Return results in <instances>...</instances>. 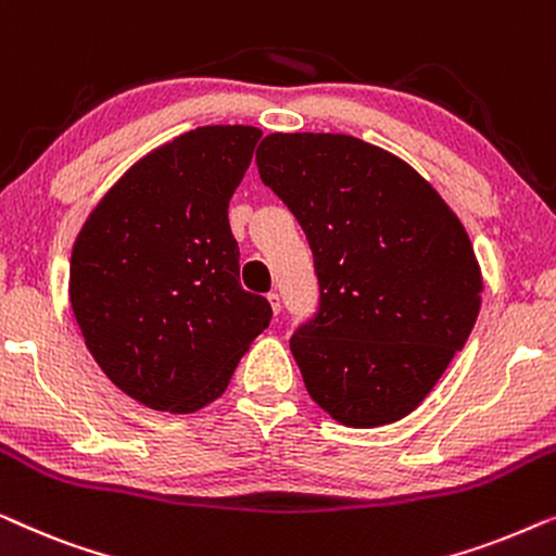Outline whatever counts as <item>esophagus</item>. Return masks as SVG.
<instances>
[{
  "instance_id": "1",
  "label": "esophagus",
  "mask_w": 556,
  "mask_h": 556,
  "mask_svg": "<svg viewBox=\"0 0 556 556\" xmlns=\"http://www.w3.org/2000/svg\"><path fill=\"white\" fill-rule=\"evenodd\" d=\"M268 301H270V308H273V314H280V295L276 293V291H270L268 293Z\"/></svg>"
}]
</instances>
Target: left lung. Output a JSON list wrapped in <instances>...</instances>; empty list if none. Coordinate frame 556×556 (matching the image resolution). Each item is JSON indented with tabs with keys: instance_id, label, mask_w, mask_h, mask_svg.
I'll list each match as a JSON object with an SVG mask.
<instances>
[{
	"instance_id": "8db88e82",
	"label": "left lung",
	"mask_w": 556,
	"mask_h": 556,
	"mask_svg": "<svg viewBox=\"0 0 556 556\" xmlns=\"http://www.w3.org/2000/svg\"><path fill=\"white\" fill-rule=\"evenodd\" d=\"M255 162L314 253L318 306L291 337L308 394L352 428L409 415L481 308L460 219L413 166L354 136L270 134Z\"/></svg>"
}]
</instances>
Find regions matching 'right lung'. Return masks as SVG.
Listing matches in <instances>:
<instances>
[{"instance_id": "1", "label": "right lung", "mask_w": 556, "mask_h": 556, "mask_svg": "<svg viewBox=\"0 0 556 556\" xmlns=\"http://www.w3.org/2000/svg\"><path fill=\"white\" fill-rule=\"evenodd\" d=\"M261 131L202 126L134 164L73 245L71 303L105 377L164 413L227 390L273 308L242 291L227 207Z\"/></svg>"}]
</instances>
